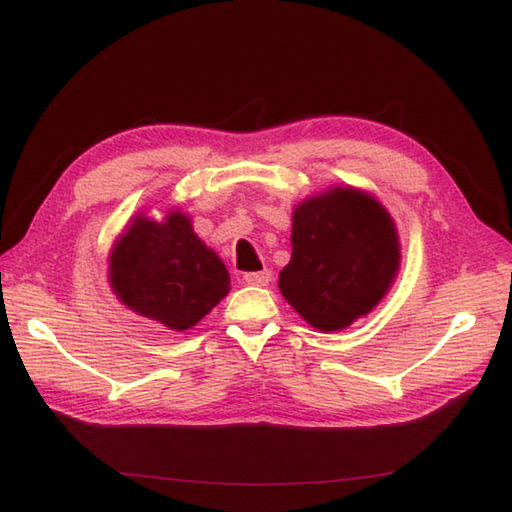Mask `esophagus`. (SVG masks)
Returning <instances> with one entry per match:
<instances>
[{"label":"esophagus","instance_id":"1","mask_svg":"<svg viewBox=\"0 0 512 512\" xmlns=\"http://www.w3.org/2000/svg\"><path fill=\"white\" fill-rule=\"evenodd\" d=\"M244 279L248 286H268L273 281V273L270 270H259V273H246Z\"/></svg>","mask_w":512,"mask_h":512}]
</instances>
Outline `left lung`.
I'll list each match as a JSON object with an SVG mask.
<instances>
[{
	"instance_id": "left-lung-1",
	"label": "left lung",
	"mask_w": 512,
	"mask_h": 512,
	"mask_svg": "<svg viewBox=\"0 0 512 512\" xmlns=\"http://www.w3.org/2000/svg\"><path fill=\"white\" fill-rule=\"evenodd\" d=\"M279 290L312 328L336 332L372 312L400 268L394 220L372 195L332 187L295 206Z\"/></svg>"
}]
</instances>
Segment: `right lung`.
Masks as SVG:
<instances>
[{
  "mask_svg": "<svg viewBox=\"0 0 512 512\" xmlns=\"http://www.w3.org/2000/svg\"><path fill=\"white\" fill-rule=\"evenodd\" d=\"M110 286L140 317L184 332L228 295L231 277L187 213L169 211L162 222L140 213L112 248Z\"/></svg>",
  "mask_w": 512,
  "mask_h": 512,
  "instance_id": "obj_1",
  "label": "right lung"
}]
</instances>
